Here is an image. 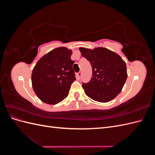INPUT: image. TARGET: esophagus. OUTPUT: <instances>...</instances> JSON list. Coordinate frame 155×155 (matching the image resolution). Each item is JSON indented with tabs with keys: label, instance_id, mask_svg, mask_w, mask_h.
Listing matches in <instances>:
<instances>
[{
	"label": "esophagus",
	"instance_id": "34e87169",
	"mask_svg": "<svg viewBox=\"0 0 155 155\" xmlns=\"http://www.w3.org/2000/svg\"><path fill=\"white\" fill-rule=\"evenodd\" d=\"M77 77H78V79H80L81 78V72H78V74H77Z\"/></svg>",
	"mask_w": 155,
	"mask_h": 155
}]
</instances>
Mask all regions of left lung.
<instances>
[{
    "label": "left lung",
    "mask_w": 155,
    "mask_h": 155,
    "mask_svg": "<svg viewBox=\"0 0 155 155\" xmlns=\"http://www.w3.org/2000/svg\"><path fill=\"white\" fill-rule=\"evenodd\" d=\"M79 50L92 69L91 81L82 85L86 95L101 103L113 100L122 90L127 78L125 62L118 54L105 48H79Z\"/></svg>",
    "instance_id": "1"
}]
</instances>
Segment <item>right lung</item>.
<instances>
[{
	"label": "right lung",
	"instance_id": "1",
	"mask_svg": "<svg viewBox=\"0 0 155 155\" xmlns=\"http://www.w3.org/2000/svg\"><path fill=\"white\" fill-rule=\"evenodd\" d=\"M72 51L56 48L43 55L33 69L31 83L35 94L44 103L57 104L68 95L76 80L71 60Z\"/></svg>",
	"mask_w": 155,
	"mask_h": 155
}]
</instances>
